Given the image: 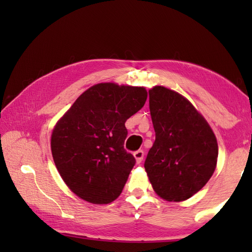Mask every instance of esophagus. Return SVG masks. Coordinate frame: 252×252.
Masks as SVG:
<instances>
[{"mask_svg":"<svg viewBox=\"0 0 252 252\" xmlns=\"http://www.w3.org/2000/svg\"><path fill=\"white\" fill-rule=\"evenodd\" d=\"M133 155H134V157H135L137 164H140L141 161L143 160V157H144V151L143 150H136Z\"/></svg>","mask_w":252,"mask_h":252,"instance_id":"obj_1","label":"esophagus"}]
</instances>
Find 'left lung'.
Listing matches in <instances>:
<instances>
[{
  "label": "left lung",
  "instance_id": "1",
  "mask_svg": "<svg viewBox=\"0 0 252 252\" xmlns=\"http://www.w3.org/2000/svg\"><path fill=\"white\" fill-rule=\"evenodd\" d=\"M149 109L156 140L144 168L161 198L185 201L201 190L215 172L216 136L191 103L171 89H150Z\"/></svg>",
  "mask_w": 252,
  "mask_h": 252
}]
</instances>
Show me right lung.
Returning a JSON list of instances; mask_svg holds the SVG:
<instances>
[{
    "mask_svg": "<svg viewBox=\"0 0 252 252\" xmlns=\"http://www.w3.org/2000/svg\"><path fill=\"white\" fill-rule=\"evenodd\" d=\"M147 101L143 87L98 84L65 113L51 135L61 177L85 201L108 204L123 191L135 158L124 148L126 120Z\"/></svg>",
    "mask_w": 252,
    "mask_h": 252,
    "instance_id": "add662e5",
    "label": "right lung"
}]
</instances>
